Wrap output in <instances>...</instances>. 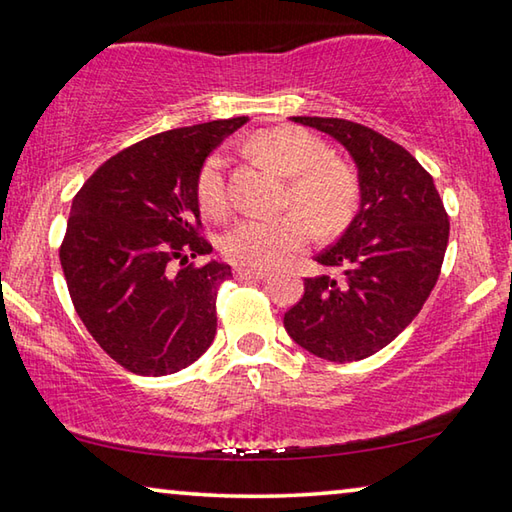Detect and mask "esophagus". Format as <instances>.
<instances>
[{"instance_id":"esophagus-1","label":"esophagus","mask_w":512,"mask_h":512,"mask_svg":"<svg viewBox=\"0 0 512 512\" xmlns=\"http://www.w3.org/2000/svg\"><path fill=\"white\" fill-rule=\"evenodd\" d=\"M235 275L239 280H264V277H268V273L262 271V268H244V266H237Z\"/></svg>"}]
</instances>
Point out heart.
Listing matches in <instances>:
<instances>
[{
    "mask_svg": "<svg viewBox=\"0 0 512 512\" xmlns=\"http://www.w3.org/2000/svg\"><path fill=\"white\" fill-rule=\"evenodd\" d=\"M253 151L289 178L284 203L296 210L280 216H248L225 232L223 255L244 268H271L296 250L305 248L311 223L320 232H332L350 219L357 203V180L343 164L327 160L325 144L302 128L277 126L253 135ZM196 198L212 219L230 210L225 187V158L212 153L196 178ZM308 218L305 220L304 216Z\"/></svg>",
    "mask_w": 512,
    "mask_h": 512,
    "instance_id": "1",
    "label": "heart"
}]
</instances>
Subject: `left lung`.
Returning a JSON list of instances; mask_svg holds the SVG:
<instances>
[{"label":"left lung","mask_w":512,"mask_h":512,"mask_svg":"<svg viewBox=\"0 0 512 512\" xmlns=\"http://www.w3.org/2000/svg\"><path fill=\"white\" fill-rule=\"evenodd\" d=\"M291 121L348 149L361 205L341 239L316 257L332 275L307 277L284 329L320 359H366L404 332L436 287L449 241L445 205L422 164L372 128L334 117Z\"/></svg>","instance_id":"obj_1"}]
</instances>
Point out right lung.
Listing matches in <instances>:
<instances>
[{"mask_svg": "<svg viewBox=\"0 0 512 512\" xmlns=\"http://www.w3.org/2000/svg\"><path fill=\"white\" fill-rule=\"evenodd\" d=\"M248 117L173 128L112 155L74 196L60 244L69 296L110 359L144 377L187 368L216 334V293L232 277L201 237L196 178ZM173 261H180L178 272Z\"/></svg>", "mask_w": 512, "mask_h": 512, "instance_id": "1", "label": "right lung"}]
</instances>
